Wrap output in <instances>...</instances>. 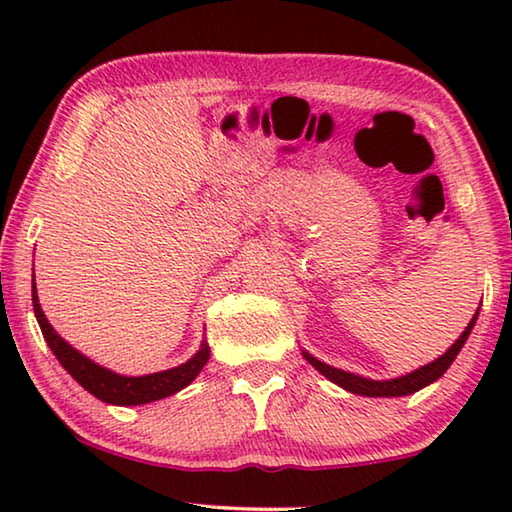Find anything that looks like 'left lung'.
Instances as JSON below:
<instances>
[{
  "label": "left lung",
  "instance_id": "8db88e82",
  "mask_svg": "<svg viewBox=\"0 0 512 512\" xmlns=\"http://www.w3.org/2000/svg\"><path fill=\"white\" fill-rule=\"evenodd\" d=\"M476 316H479V309H476V314L470 320V325L465 327V332L458 336V341L443 354V357H438L436 361L427 363V366H422L418 370L409 372V375L397 377V379L375 381V379H366V377L352 375V372H345V370L327 366V363L318 361L316 357H311V354L305 352V350H302V357H305L311 363V366H314L320 372V375H325L329 381H334V384H339L341 388H345V391H350L354 395H366V397H402V395H411L415 391H420V388L429 386L431 381H436L438 377L445 375L447 368L452 366V361L456 359V354L461 352V348L465 345L467 336H470L472 327L476 323Z\"/></svg>",
  "mask_w": 512,
  "mask_h": 512
}]
</instances>
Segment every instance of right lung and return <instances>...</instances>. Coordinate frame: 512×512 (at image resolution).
<instances>
[{
    "instance_id": "obj_1",
    "label": "right lung",
    "mask_w": 512,
    "mask_h": 512,
    "mask_svg": "<svg viewBox=\"0 0 512 512\" xmlns=\"http://www.w3.org/2000/svg\"><path fill=\"white\" fill-rule=\"evenodd\" d=\"M31 298H33V311H36L38 325L42 329V336H45L51 352L56 354L60 366L79 381L85 391L92 393L101 402L119 404V406H137V404L162 400V397H169L173 393L183 391L187 384H192V381L198 377V372L203 370L207 359H210V345L203 341L201 350L178 368L153 372V375H144V377L117 375V372L101 368L88 357H83L79 350H74L72 345L60 339V336L54 332V327L49 325V320L45 318V311H42L38 302L36 280L31 284Z\"/></svg>"
}]
</instances>
